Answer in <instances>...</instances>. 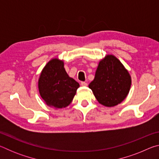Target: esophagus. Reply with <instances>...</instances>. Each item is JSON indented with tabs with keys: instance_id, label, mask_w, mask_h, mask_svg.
<instances>
[{
	"instance_id": "34e87169",
	"label": "esophagus",
	"mask_w": 159,
	"mask_h": 159,
	"mask_svg": "<svg viewBox=\"0 0 159 159\" xmlns=\"http://www.w3.org/2000/svg\"><path fill=\"white\" fill-rule=\"evenodd\" d=\"M80 85H81V86H84V87H85V86L88 85V83L86 82H81L80 83Z\"/></svg>"
}]
</instances>
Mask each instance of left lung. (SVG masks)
<instances>
[{"label":"left lung","instance_id":"left-lung-1","mask_svg":"<svg viewBox=\"0 0 159 159\" xmlns=\"http://www.w3.org/2000/svg\"><path fill=\"white\" fill-rule=\"evenodd\" d=\"M130 85L128 71L116 57L109 55L99 61L95 79L88 86L99 103L111 107L126 98Z\"/></svg>","mask_w":159,"mask_h":159}]
</instances>
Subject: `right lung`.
<instances>
[{
	"instance_id": "add662e5",
	"label": "right lung",
	"mask_w": 159,
	"mask_h": 159,
	"mask_svg": "<svg viewBox=\"0 0 159 159\" xmlns=\"http://www.w3.org/2000/svg\"><path fill=\"white\" fill-rule=\"evenodd\" d=\"M79 83L70 78L64 68L63 61L52 59L43 69L39 80V90L48 106L61 109L72 102Z\"/></svg>"
}]
</instances>
